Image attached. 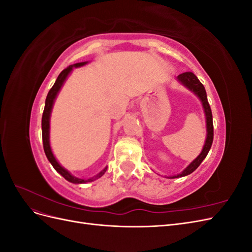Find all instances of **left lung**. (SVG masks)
Returning <instances> with one entry per match:
<instances>
[{
	"label": "left lung",
	"instance_id": "left-lung-1",
	"mask_svg": "<svg viewBox=\"0 0 252 252\" xmlns=\"http://www.w3.org/2000/svg\"><path fill=\"white\" fill-rule=\"evenodd\" d=\"M178 82L181 84V85L187 88L189 91H191L192 94H194L199 100L202 103L204 113H205V120H206V131H207V134H206V140L205 144L203 146V149L201 151V154L197 156L193 161L190 163L186 168L180 172L177 175H172V177H167L169 179H175V178H182V177H186V175L192 173L197 167L200 166V164L203 162V159L207 157L208 152L211 148L212 141H213V123H212V113L210 106L207 100V94H206V90L205 87L203 86V84L199 81L195 77V74L192 72H184L182 74H179L177 78Z\"/></svg>",
	"mask_w": 252,
	"mask_h": 252
}]
</instances>
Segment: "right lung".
<instances>
[{
  "mask_svg": "<svg viewBox=\"0 0 252 252\" xmlns=\"http://www.w3.org/2000/svg\"><path fill=\"white\" fill-rule=\"evenodd\" d=\"M88 63L89 62L87 61V62H81V63L70 65L67 68H65V69L59 74L56 83L53 84L52 88L49 90V93L47 94L46 101H45V108H44V112H43V117H42V139H43V147H44L45 155H46L48 161L50 162L53 168H55L61 175H62L65 180H67L70 183H73V184H86V183L94 182L96 179L101 178L102 175L106 172V170H107V166H106L102 171L95 174L94 177L89 178V179H80V178L74 177V175H72L69 171L65 169L64 167L58 162V159L56 158L55 155H53L52 149L50 147V116H51L53 104H55L56 98L60 93L61 88L63 87L65 81L67 80L68 75L72 72L73 68H79V67H82Z\"/></svg>",
  "mask_w": 252,
  "mask_h": 252,
  "instance_id": "1",
  "label": "right lung"
}]
</instances>
